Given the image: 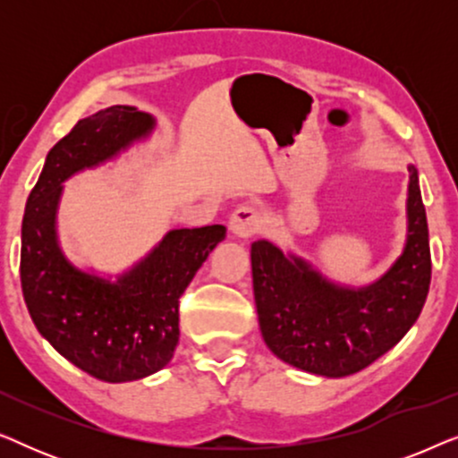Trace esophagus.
Segmentation results:
<instances>
[{
  "mask_svg": "<svg viewBox=\"0 0 458 458\" xmlns=\"http://www.w3.org/2000/svg\"><path fill=\"white\" fill-rule=\"evenodd\" d=\"M262 227V215L260 210L252 208V206H240L233 215H231L229 229L235 237H242V240H248L254 233H259Z\"/></svg>",
  "mask_w": 458,
  "mask_h": 458,
  "instance_id": "34e87169",
  "label": "esophagus"
}]
</instances>
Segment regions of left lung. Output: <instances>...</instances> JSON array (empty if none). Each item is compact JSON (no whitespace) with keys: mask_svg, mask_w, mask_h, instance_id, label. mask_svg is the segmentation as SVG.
Wrapping results in <instances>:
<instances>
[{"mask_svg":"<svg viewBox=\"0 0 458 458\" xmlns=\"http://www.w3.org/2000/svg\"><path fill=\"white\" fill-rule=\"evenodd\" d=\"M250 260L268 350L312 375L359 373L403 340L429 292V231L417 168L409 165L403 254L373 284H335L302 256L281 252L268 240L252 243Z\"/></svg>","mask_w":458,"mask_h":458,"instance_id":"obj_1","label":"left lung"}]
</instances>
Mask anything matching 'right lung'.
I'll return each instance as SVG.
<instances>
[{
  "label": "right lung",
  "mask_w": 458,
  "mask_h": 458,
  "mask_svg": "<svg viewBox=\"0 0 458 458\" xmlns=\"http://www.w3.org/2000/svg\"><path fill=\"white\" fill-rule=\"evenodd\" d=\"M156 118L135 106H110L74 124L49 149L22 218L21 284L35 327L91 377L124 384L171 362L179 344V298L216 243L223 225L171 229L116 277L79 268L58 237L64 183L146 141Z\"/></svg>",
  "instance_id": "right-lung-1"
}]
</instances>
